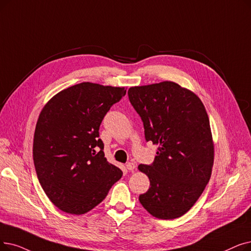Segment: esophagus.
<instances>
[{"label":"esophagus","instance_id":"1","mask_svg":"<svg viewBox=\"0 0 251 251\" xmlns=\"http://www.w3.org/2000/svg\"><path fill=\"white\" fill-rule=\"evenodd\" d=\"M135 167H136V166H135L134 163H131V162L128 163V164H126V168H127L129 171H134Z\"/></svg>","mask_w":251,"mask_h":251}]
</instances>
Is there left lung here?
Here are the masks:
<instances>
[{
  "label": "left lung",
  "instance_id": "1",
  "mask_svg": "<svg viewBox=\"0 0 251 251\" xmlns=\"http://www.w3.org/2000/svg\"><path fill=\"white\" fill-rule=\"evenodd\" d=\"M128 96L143 120L147 141L158 146L154 163L138 166L150 179L139 202L157 219H177L197 202L211 176L208 115L197 95L171 81L130 87Z\"/></svg>",
  "mask_w": 251,
  "mask_h": 251
}]
</instances>
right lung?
Here are the masks:
<instances>
[{"instance_id":"right-lung-1","label":"right lung","mask_w":251,"mask_h":251,"mask_svg":"<svg viewBox=\"0 0 251 251\" xmlns=\"http://www.w3.org/2000/svg\"><path fill=\"white\" fill-rule=\"evenodd\" d=\"M125 94V87L83 82L61 90L42 108L32 156L43 190L61 211H90L122 177V170L104 157L99 130Z\"/></svg>"}]
</instances>
